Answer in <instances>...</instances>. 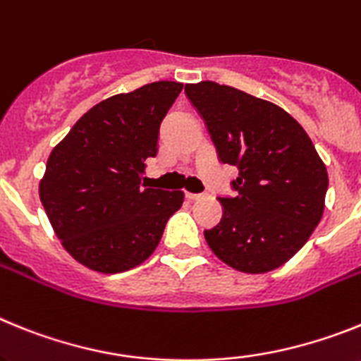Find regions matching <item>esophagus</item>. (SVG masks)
<instances>
[{"label":"esophagus","instance_id":"obj_1","mask_svg":"<svg viewBox=\"0 0 361 361\" xmlns=\"http://www.w3.org/2000/svg\"><path fill=\"white\" fill-rule=\"evenodd\" d=\"M185 196H187V200H190V202H198V200L205 198V194H192V192H187Z\"/></svg>","mask_w":361,"mask_h":361}]
</instances>
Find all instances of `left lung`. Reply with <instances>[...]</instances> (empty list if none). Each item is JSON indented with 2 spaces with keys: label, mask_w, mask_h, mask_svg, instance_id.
<instances>
[{
  "label": "left lung",
  "mask_w": 361,
  "mask_h": 361,
  "mask_svg": "<svg viewBox=\"0 0 361 361\" xmlns=\"http://www.w3.org/2000/svg\"><path fill=\"white\" fill-rule=\"evenodd\" d=\"M185 92L211 133L221 163L238 167V194L219 198L224 218L205 231L228 267L263 274L289 262L324 216L327 167L303 127L281 106L216 81Z\"/></svg>",
  "instance_id": "1"
}]
</instances>
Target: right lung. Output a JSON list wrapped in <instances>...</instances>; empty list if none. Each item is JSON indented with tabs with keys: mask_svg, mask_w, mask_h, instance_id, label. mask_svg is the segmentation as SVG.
<instances>
[{
	"mask_svg": "<svg viewBox=\"0 0 361 361\" xmlns=\"http://www.w3.org/2000/svg\"><path fill=\"white\" fill-rule=\"evenodd\" d=\"M181 89L178 81H154L103 99L50 152L39 200L63 249L90 271L137 267L183 205V190L142 185L147 158L158 154L159 125Z\"/></svg>",
	"mask_w": 361,
	"mask_h": 361,
	"instance_id": "add662e5",
	"label": "right lung"
}]
</instances>
